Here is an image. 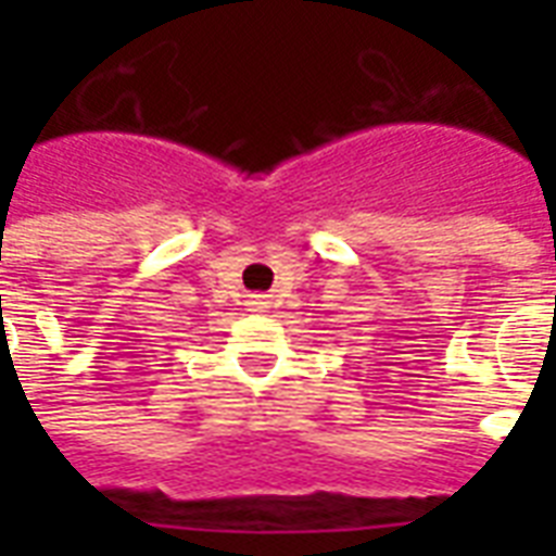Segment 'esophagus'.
I'll return each instance as SVG.
<instances>
[{
    "label": "esophagus",
    "instance_id": "1",
    "mask_svg": "<svg viewBox=\"0 0 556 556\" xmlns=\"http://www.w3.org/2000/svg\"><path fill=\"white\" fill-rule=\"evenodd\" d=\"M251 312H265V308H268V303H265V300H260V296H256V300H251Z\"/></svg>",
    "mask_w": 556,
    "mask_h": 556
}]
</instances>
